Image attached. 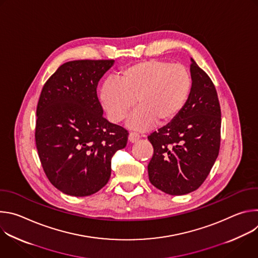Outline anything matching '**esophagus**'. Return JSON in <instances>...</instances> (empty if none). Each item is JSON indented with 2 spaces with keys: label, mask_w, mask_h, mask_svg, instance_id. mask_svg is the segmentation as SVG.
<instances>
[{
  "label": "esophagus",
  "mask_w": 258,
  "mask_h": 258,
  "mask_svg": "<svg viewBox=\"0 0 258 258\" xmlns=\"http://www.w3.org/2000/svg\"><path fill=\"white\" fill-rule=\"evenodd\" d=\"M139 139H140V135H139L138 133H135V132L130 133V135H128V140H130V142L135 143V142H137Z\"/></svg>",
  "instance_id": "34e87169"
}]
</instances>
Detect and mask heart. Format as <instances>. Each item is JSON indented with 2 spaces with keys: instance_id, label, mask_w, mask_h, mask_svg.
<instances>
[{
  "instance_id": "heart-1",
  "label": "heart",
  "mask_w": 258,
  "mask_h": 258,
  "mask_svg": "<svg viewBox=\"0 0 258 258\" xmlns=\"http://www.w3.org/2000/svg\"><path fill=\"white\" fill-rule=\"evenodd\" d=\"M192 90L189 70L179 63L142 61L123 68L117 81L107 80L100 102L110 121L121 122L138 104L128 125L146 131L172 121L185 107Z\"/></svg>"
}]
</instances>
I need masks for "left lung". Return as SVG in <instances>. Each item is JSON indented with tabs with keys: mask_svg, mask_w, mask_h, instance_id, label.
Listing matches in <instances>:
<instances>
[{
	"mask_svg": "<svg viewBox=\"0 0 258 258\" xmlns=\"http://www.w3.org/2000/svg\"><path fill=\"white\" fill-rule=\"evenodd\" d=\"M191 77L192 90L180 113L148 136L154 149L149 180L169 195L197 190L219 152L222 112L215 87L193 59Z\"/></svg>",
	"mask_w": 258,
	"mask_h": 258,
	"instance_id": "obj_1",
	"label": "left lung"
}]
</instances>
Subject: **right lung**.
<instances>
[{
    "label": "right lung",
    "mask_w": 258,
    "mask_h": 258,
    "mask_svg": "<svg viewBox=\"0 0 258 258\" xmlns=\"http://www.w3.org/2000/svg\"><path fill=\"white\" fill-rule=\"evenodd\" d=\"M113 60L62 64L43 87L35 121V145L52 185L84 197L101 190L111 174V159L127 143L128 132L102 114L97 87Z\"/></svg>",
    "instance_id": "right-lung-1"
}]
</instances>
